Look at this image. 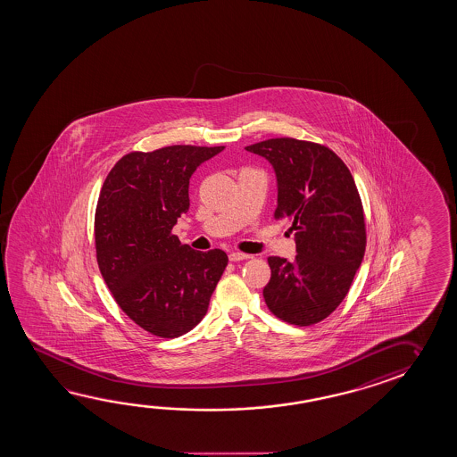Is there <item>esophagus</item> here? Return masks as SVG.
Masks as SVG:
<instances>
[{
  "mask_svg": "<svg viewBox=\"0 0 457 457\" xmlns=\"http://www.w3.org/2000/svg\"><path fill=\"white\" fill-rule=\"evenodd\" d=\"M228 259L232 261V262H240V261H248V259H251V255L249 254H243V253H230L228 254Z\"/></svg>",
  "mask_w": 457,
  "mask_h": 457,
  "instance_id": "esophagus-1",
  "label": "esophagus"
}]
</instances>
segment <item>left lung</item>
I'll return each instance as SVG.
<instances>
[{
    "instance_id": "left-lung-1",
    "label": "left lung",
    "mask_w": 457,
    "mask_h": 457,
    "mask_svg": "<svg viewBox=\"0 0 457 457\" xmlns=\"http://www.w3.org/2000/svg\"><path fill=\"white\" fill-rule=\"evenodd\" d=\"M270 162L277 178L275 217L295 230V261L269 257L263 299L291 325L325 320L347 295L366 248L363 206L355 180L333 150L291 137L246 147Z\"/></svg>"
}]
</instances>
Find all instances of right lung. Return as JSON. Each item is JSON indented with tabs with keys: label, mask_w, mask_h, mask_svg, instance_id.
<instances>
[{
	"label": "right lung",
	"mask_w": 457,
	"mask_h": 457,
	"mask_svg": "<svg viewBox=\"0 0 457 457\" xmlns=\"http://www.w3.org/2000/svg\"><path fill=\"white\" fill-rule=\"evenodd\" d=\"M222 150L134 152L102 186L94 222L102 277L124 313L160 337H179L202 321L228 262L222 249L195 251L170 233L190 208L192 174Z\"/></svg>",
	"instance_id": "1"
}]
</instances>
